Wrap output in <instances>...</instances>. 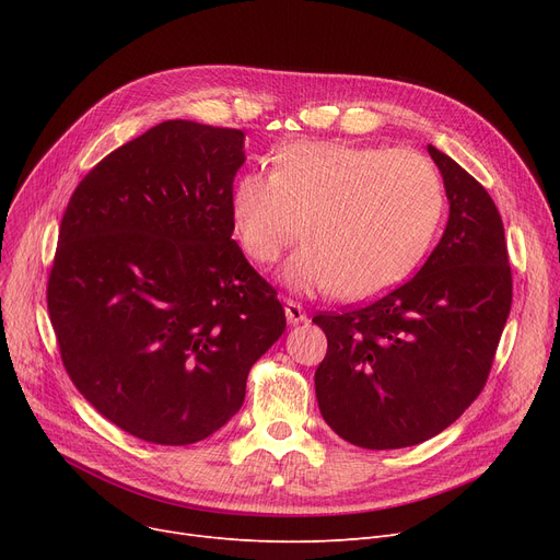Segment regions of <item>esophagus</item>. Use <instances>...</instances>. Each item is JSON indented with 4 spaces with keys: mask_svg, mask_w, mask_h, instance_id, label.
Listing matches in <instances>:
<instances>
[{
    "mask_svg": "<svg viewBox=\"0 0 560 560\" xmlns=\"http://www.w3.org/2000/svg\"><path fill=\"white\" fill-rule=\"evenodd\" d=\"M283 308H285V317H288L290 325H300V322H304V319H306V311H304L298 302L288 300Z\"/></svg>",
    "mask_w": 560,
    "mask_h": 560,
    "instance_id": "1",
    "label": "esophagus"
}]
</instances>
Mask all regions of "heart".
Listing matches in <instances>:
<instances>
[{"instance_id":"obj_1","label":"heart","mask_w":560,"mask_h":560,"mask_svg":"<svg viewBox=\"0 0 560 560\" xmlns=\"http://www.w3.org/2000/svg\"><path fill=\"white\" fill-rule=\"evenodd\" d=\"M443 211V182L429 159L340 140L285 144L272 174H243L229 199L233 233L254 262H277L302 233L306 245L285 262L283 281L342 300L404 281Z\"/></svg>"}]
</instances>
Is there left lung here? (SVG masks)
Returning <instances> with one entry per match:
<instances>
[{"mask_svg":"<svg viewBox=\"0 0 560 560\" xmlns=\"http://www.w3.org/2000/svg\"><path fill=\"white\" fill-rule=\"evenodd\" d=\"M450 220L420 272L388 295L319 313L327 357L315 370L325 422L363 450L420 445L483 390L513 302L504 224L488 190L429 144Z\"/></svg>","mask_w":560,"mask_h":560,"instance_id":"obj_1","label":"left lung"}]
</instances>
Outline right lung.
I'll use <instances>...</instances> for the list:
<instances>
[{"label": "right lung", "instance_id": "obj_1", "mask_svg": "<svg viewBox=\"0 0 560 560\" xmlns=\"http://www.w3.org/2000/svg\"><path fill=\"white\" fill-rule=\"evenodd\" d=\"M241 129L167 120L117 147L70 197L47 283L77 390L122 431L192 445L245 401L285 331L277 290L231 241Z\"/></svg>", "mask_w": 560, "mask_h": 560}]
</instances>
